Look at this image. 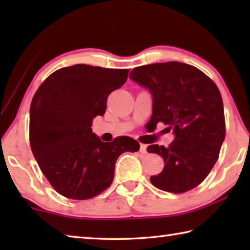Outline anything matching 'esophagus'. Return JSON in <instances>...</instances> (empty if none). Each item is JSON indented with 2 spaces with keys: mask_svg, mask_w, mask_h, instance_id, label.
Wrapping results in <instances>:
<instances>
[{
  "mask_svg": "<svg viewBox=\"0 0 250 250\" xmlns=\"http://www.w3.org/2000/svg\"><path fill=\"white\" fill-rule=\"evenodd\" d=\"M146 145H145V143H140V152L142 154H146L147 151H146Z\"/></svg>",
  "mask_w": 250,
  "mask_h": 250,
  "instance_id": "1",
  "label": "esophagus"
}]
</instances>
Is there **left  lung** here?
<instances>
[{"mask_svg":"<svg viewBox=\"0 0 250 250\" xmlns=\"http://www.w3.org/2000/svg\"><path fill=\"white\" fill-rule=\"evenodd\" d=\"M130 79L151 92L150 122H163L175 135L167 147L147 146V152L164 160L163 171L152 175L151 183L170 193L196 188L216 163L225 139L223 99L216 83L196 67L180 62L135 67Z\"/></svg>","mask_w":250,"mask_h":250,"instance_id":"left-lung-1","label":"left lung"}]
</instances>
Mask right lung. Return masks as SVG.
I'll use <instances>...</instances> for the list:
<instances>
[{"mask_svg": "<svg viewBox=\"0 0 250 250\" xmlns=\"http://www.w3.org/2000/svg\"><path fill=\"white\" fill-rule=\"evenodd\" d=\"M129 69L78 64L44 80L33 97L29 142L42 172L55 191L71 200H88L108 188L124 152H137L138 141L118 137L103 142L92 120L104 116L107 99L128 79Z\"/></svg>", "mask_w": 250, "mask_h": 250, "instance_id": "right-lung-1", "label": "right lung"}]
</instances>
